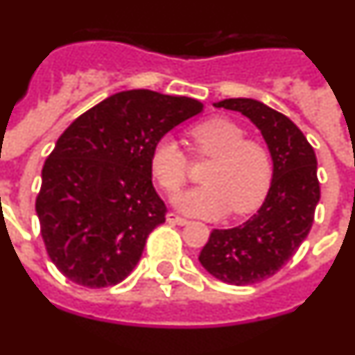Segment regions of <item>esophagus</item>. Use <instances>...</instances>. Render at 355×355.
<instances>
[{
    "label": "esophagus",
    "instance_id": "34e87169",
    "mask_svg": "<svg viewBox=\"0 0 355 355\" xmlns=\"http://www.w3.org/2000/svg\"><path fill=\"white\" fill-rule=\"evenodd\" d=\"M167 222H168V224H174V225H187L188 224L187 218H183V216L174 215V213H168V215H167Z\"/></svg>",
    "mask_w": 355,
    "mask_h": 355
}]
</instances>
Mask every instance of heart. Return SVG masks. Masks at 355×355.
I'll return each instance as SVG.
<instances>
[{"label": "heart", "mask_w": 355, "mask_h": 355, "mask_svg": "<svg viewBox=\"0 0 355 355\" xmlns=\"http://www.w3.org/2000/svg\"><path fill=\"white\" fill-rule=\"evenodd\" d=\"M243 130L225 117L199 122L190 130L193 147L213 156L202 187L192 188L174 199L183 213L216 218L231 209L250 213L265 200L272 181L270 156L261 144L243 140ZM150 172L167 193H175L187 181V155L172 137H162L150 150Z\"/></svg>", "instance_id": "1"}]
</instances>
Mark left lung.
Here are the masks:
<instances>
[{
  "label": "left lung",
  "instance_id": "8db88e82",
  "mask_svg": "<svg viewBox=\"0 0 355 355\" xmlns=\"http://www.w3.org/2000/svg\"><path fill=\"white\" fill-rule=\"evenodd\" d=\"M245 115L263 135L272 181L261 208L231 229H213L200 265L222 283L243 286L272 277L297 252L313 225L320 200L316 155L286 115L249 97L213 103Z\"/></svg>",
  "mask_w": 355,
  "mask_h": 355
}]
</instances>
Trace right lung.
Segmentation results:
<instances>
[{
    "label": "right lung",
    "instance_id": "1",
    "mask_svg": "<svg viewBox=\"0 0 355 355\" xmlns=\"http://www.w3.org/2000/svg\"><path fill=\"white\" fill-rule=\"evenodd\" d=\"M202 110L192 97L124 90L56 140L35 209L49 258L72 283L105 288L131 274L167 211L153 187L150 150Z\"/></svg>",
    "mask_w": 355,
    "mask_h": 355
}]
</instances>
